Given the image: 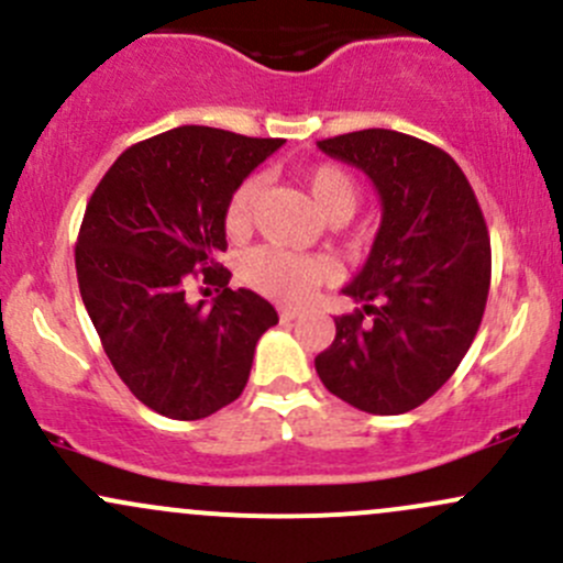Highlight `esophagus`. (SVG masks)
<instances>
[{
  "label": "esophagus",
  "instance_id": "34e87169",
  "mask_svg": "<svg viewBox=\"0 0 563 563\" xmlns=\"http://www.w3.org/2000/svg\"><path fill=\"white\" fill-rule=\"evenodd\" d=\"M300 316V308H292V306H282L279 308V319L282 321H295Z\"/></svg>",
  "mask_w": 563,
  "mask_h": 563
}]
</instances>
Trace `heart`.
<instances>
[{
    "label": "heart",
    "instance_id": "heart-1",
    "mask_svg": "<svg viewBox=\"0 0 563 563\" xmlns=\"http://www.w3.org/2000/svg\"><path fill=\"white\" fill-rule=\"evenodd\" d=\"M261 178H247L236 186L225 205V231L231 236H242L250 231L252 214H255L257 197H261ZM306 186L311 191L324 218L349 220L356 212L362 188L345 167L338 164H321L306 175ZM244 282L261 289L263 295L284 302H298L313 292L319 284L332 279V265L321 257L295 255L279 247H257L244 255L242 261Z\"/></svg>",
    "mask_w": 563,
    "mask_h": 563
}]
</instances>
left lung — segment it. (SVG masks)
Returning a JSON list of instances; mask_svg holds the SVG:
<instances>
[{
    "label": "left lung",
    "mask_w": 563,
    "mask_h": 563,
    "mask_svg": "<svg viewBox=\"0 0 563 563\" xmlns=\"http://www.w3.org/2000/svg\"><path fill=\"white\" fill-rule=\"evenodd\" d=\"M316 145L362 169L383 205L369 257L343 287L362 308L334 319L316 372L362 412H409L450 380L482 324L492 276L482 207L457 162L420 137L358 130Z\"/></svg>",
    "instance_id": "obj_1"
}]
</instances>
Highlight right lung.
<instances>
[{"mask_svg":"<svg viewBox=\"0 0 563 563\" xmlns=\"http://www.w3.org/2000/svg\"><path fill=\"white\" fill-rule=\"evenodd\" d=\"M279 137L186 124L135 143L87 201L77 239L79 292L106 356L137 401L201 420L242 396L261 334L279 324L252 289H231L225 205ZM191 275L220 283L191 307Z\"/></svg>","mask_w":563,"mask_h":563,"instance_id":"obj_1","label":"right lung"}]
</instances>
